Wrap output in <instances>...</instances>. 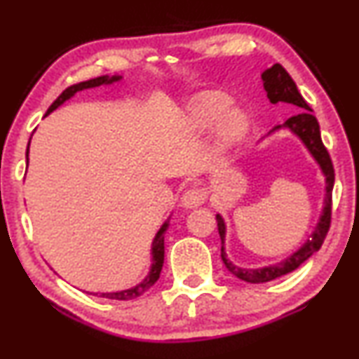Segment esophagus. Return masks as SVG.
Listing matches in <instances>:
<instances>
[{"instance_id":"34e87169","label":"esophagus","mask_w":359,"mask_h":359,"mask_svg":"<svg viewBox=\"0 0 359 359\" xmlns=\"http://www.w3.org/2000/svg\"><path fill=\"white\" fill-rule=\"evenodd\" d=\"M205 198H207L205 189L194 187L182 196V207H185V209H194V207H198V205L204 204Z\"/></svg>"}]
</instances>
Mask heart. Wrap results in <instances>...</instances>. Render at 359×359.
Segmentation results:
<instances>
[{
	"label": "heart",
	"mask_w": 359,
	"mask_h": 359,
	"mask_svg": "<svg viewBox=\"0 0 359 359\" xmlns=\"http://www.w3.org/2000/svg\"><path fill=\"white\" fill-rule=\"evenodd\" d=\"M232 100L227 95L217 92L201 93L197 98H194L191 105V114H189V122L192 128L197 132L207 130L209 127L217 122L219 118L222 120L215 125V137L214 145L219 154H227L237 145L248 132L249 122L244 111L231 109Z\"/></svg>",
	"instance_id": "1"
}]
</instances>
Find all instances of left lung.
Listing matches in <instances>:
<instances>
[{
  "label": "left lung",
  "instance_id": "8db88e82",
  "mask_svg": "<svg viewBox=\"0 0 359 359\" xmlns=\"http://www.w3.org/2000/svg\"><path fill=\"white\" fill-rule=\"evenodd\" d=\"M262 81H264V90L267 92V98L271 103H291L296 109H301V111L291 118H287L283 125L273 128L278 130L280 127H286L292 133H296L297 137L303 140L306 149L309 150V154L313 155L314 161L319 163L323 174L326 179V197H325V207H323V214L319 217V222L314 232L311 234V239L301 245L294 254L284 259V261L278 262L274 266L261 267V269H245V267H239L232 264L226 256V249H224V241H226V224L221 214L215 215L217 219V227H219V236H221L222 248H221V256L224 264H226L229 273H232L236 278L245 280V283H267V280L278 279L280 276L292 273L297 269L304 261L313 256L314 252H318L321 249L323 243H325L327 231L331 226V205H332V185H334V168H332V162L330 154H327L325 144L321 140V132H319V123L316 116L311 114L309 105L306 103L303 95L299 93L294 80L289 76V73L284 70L283 65L276 63L271 68L262 73Z\"/></svg>",
  "mask_w": 359,
  "mask_h": 359
}]
</instances>
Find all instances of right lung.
<instances>
[{
  "label": "right lung",
  "mask_w": 359,
  "mask_h": 359,
  "mask_svg": "<svg viewBox=\"0 0 359 359\" xmlns=\"http://www.w3.org/2000/svg\"><path fill=\"white\" fill-rule=\"evenodd\" d=\"M120 79H122V76L103 75V76H97V79H92L88 81H80V83L68 86V88L63 90L62 95H60V97L56 98L53 103H51L48 111H46V115L51 114L55 109H58L63 102H67L68 98H72L73 95H75L76 92H80V90L93 88V86H100V85H109V83H114V81H118ZM28 149H29V144H28ZM28 149H27V163H28ZM168 224H170V217H168L167 221L162 224V227L158 229V232L155 234V239L152 243V267H150V273L147 274V278L142 280L140 284H137L135 287L125 289V291H118V292H102L100 294L102 297H109V299H118V301L135 299V297L144 294L147 289H150L155 283H157V279L161 278V271L163 266V254H165V248H163V234H165V231L168 229Z\"/></svg>",
  "instance_id": "1"
}]
</instances>
